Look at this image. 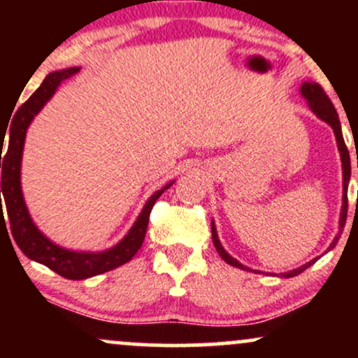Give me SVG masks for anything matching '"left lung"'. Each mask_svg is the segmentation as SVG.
I'll use <instances>...</instances> for the list:
<instances>
[{"mask_svg":"<svg viewBox=\"0 0 358 358\" xmlns=\"http://www.w3.org/2000/svg\"><path fill=\"white\" fill-rule=\"evenodd\" d=\"M301 94H303V96H305V99H308V102H310V108L316 114V116H318L320 119H323L324 122H328V124L334 127V133H335V136H336V143H338L340 155H342V166H343V207H342V217H340V232H342L343 227H345V222H347V210H348L347 188H348V180H350V155H348L347 145H345V141H343L342 126H340L338 114H336L335 106L331 104L330 97L327 96V92H324L322 85L316 84V82H306V84L301 85ZM338 239H340V237H336V239L331 242L330 249L335 248L336 241H338ZM212 241H213V245H215L217 252L220 254V257L224 259V261L227 262V264L234 266V268L244 269V271L249 269V268H245V266H242L239 261H236V259H234L232 256H229V254L225 252L224 248H222L219 237H217L215 225H213V224H212ZM315 261H316V259H313V261H310V262H306V264L301 266V268H298V269H294V271H289V273H285V274H282V276H285V278L298 276L299 273H303V271L310 268L311 264H315ZM254 273H257V271H254Z\"/></svg>","mask_w":358,"mask_h":358,"instance_id":"obj_1","label":"left lung"}]
</instances>
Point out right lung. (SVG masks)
Returning <instances> with one entry per match:
<instances>
[{
  "mask_svg": "<svg viewBox=\"0 0 358 358\" xmlns=\"http://www.w3.org/2000/svg\"><path fill=\"white\" fill-rule=\"evenodd\" d=\"M80 69H65L60 72H52L45 77L38 89L30 96V99L23 102L20 109L16 110L13 121L10 126V141H8V150L3 155V143H5V134L0 136L1 151H0V168H1V190L3 199H5L8 220H10L11 236L18 248L27 257L34 259L40 264L47 266L57 274L64 276L65 279H85L97 276V274L108 273L110 269H116L119 266L126 264L127 261L133 259L134 254L138 252L139 248L145 241L148 222H150V213L156 200L162 196V193L171 187L166 185L165 188L158 190L148 200V203L139 213L138 220L134 222L133 229L127 232V236L122 239L116 248L106 250V252H72V250H65L50 242L47 237L40 234L38 229L31 222L28 215L27 205L23 202L22 187H20V165H22V153H23V143L24 134H27V127L30 126L31 119L35 114L43 108L64 80L71 79L73 73L79 72ZM0 220H5V213H3L0 203ZM6 224V222H5ZM6 227V225H5Z\"/></svg>",
  "mask_w": 358,
  "mask_h": 358,
  "instance_id": "obj_1",
  "label": "right lung"
}]
</instances>
